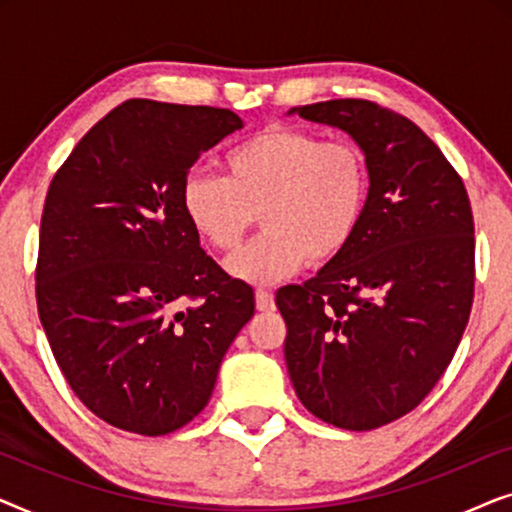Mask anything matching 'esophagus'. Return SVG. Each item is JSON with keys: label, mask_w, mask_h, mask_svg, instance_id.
Segmentation results:
<instances>
[{"label": "esophagus", "mask_w": 512, "mask_h": 512, "mask_svg": "<svg viewBox=\"0 0 512 512\" xmlns=\"http://www.w3.org/2000/svg\"><path fill=\"white\" fill-rule=\"evenodd\" d=\"M256 310H261V312L275 310V298H272V291H268V289L256 291Z\"/></svg>", "instance_id": "esophagus-1"}]
</instances>
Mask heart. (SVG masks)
Segmentation results:
<instances>
[{
    "label": "heart",
    "instance_id": "obj_1",
    "mask_svg": "<svg viewBox=\"0 0 512 512\" xmlns=\"http://www.w3.org/2000/svg\"><path fill=\"white\" fill-rule=\"evenodd\" d=\"M370 165L352 139L275 125L230 146L219 174L193 172L181 188L188 226L219 254H235L256 223L263 235L228 263L237 279L272 284L305 261L345 254L366 219Z\"/></svg>",
    "mask_w": 512,
    "mask_h": 512
}]
</instances>
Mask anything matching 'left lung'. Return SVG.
Listing matches in <instances>:
<instances>
[{
	"label": "left lung",
	"instance_id": "obj_1",
	"mask_svg": "<svg viewBox=\"0 0 512 512\" xmlns=\"http://www.w3.org/2000/svg\"><path fill=\"white\" fill-rule=\"evenodd\" d=\"M293 111L356 139L370 200L345 254L277 291L286 368L314 417L370 431L415 410L457 352L475 293L471 200L443 151L398 111L349 97Z\"/></svg>",
	"mask_w": 512,
	"mask_h": 512
}]
</instances>
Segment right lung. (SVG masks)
Returning a JSON list of instances; mask_svg holds the SVG:
<instances>
[{
	"label": "right lung",
	"instance_id": "1",
	"mask_svg": "<svg viewBox=\"0 0 512 512\" xmlns=\"http://www.w3.org/2000/svg\"><path fill=\"white\" fill-rule=\"evenodd\" d=\"M230 109L128 100L90 128L48 186L37 307L86 408L116 429L165 436L205 408L254 289L200 247L181 188Z\"/></svg>",
	"mask_w": 512,
	"mask_h": 512
}]
</instances>
